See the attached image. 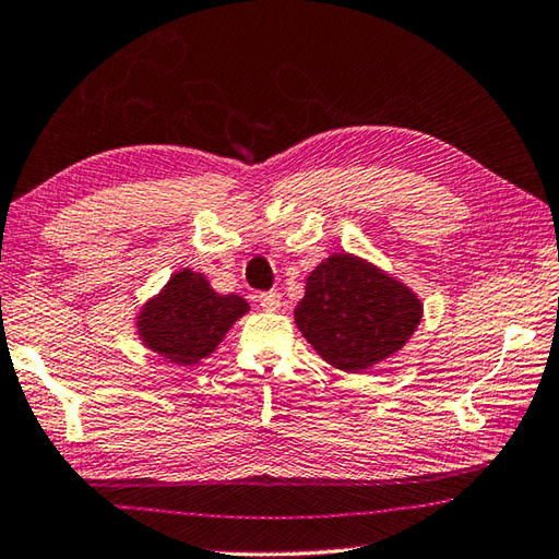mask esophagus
<instances>
[{
    "instance_id": "obj_1",
    "label": "esophagus",
    "mask_w": 559,
    "mask_h": 559,
    "mask_svg": "<svg viewBox=\"0 0 559 559\" xmlns=\"http://www.w3.org/2000/svg\"><path fill=\"white\" fill-rule=\"evenodd\" d=\"M258 304L263 306L265 311H277L280 306H282V294L277 292V289H272V292H263L258 296Z\"/></svg>"
}]
</instances>
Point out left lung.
Listing matches in <instances>:
<instances>
[{
	"mask_svg": "<svg viewBox=\"0 0 559 559\" xmlns=\"http://www.w3.org/2000/svg\"><path fill=\"white\" fill-rule=\"evenodd\" d=\"M423 318L403 282L349 253H335L306 280L296 328L335 369L357 373L395 355Z\"/></svg>",
	"mask_w": 559,
	"mask_h": 559,
	"instance_id": "obj_1",
	"label": "left lung"
}]
</instances>
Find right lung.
<instances>
[{"label": "right lung", "instance_id": "obj_1", "mask_svg": "<svg viewBox=\"0 0 559 559\" xmlns=\"http://www.w3.org/2000/svg\"><path fill=\"white\" fill-rule=\"evenodd\" d=\"M248 311L238 294H216L192 270L176 272L162 294L136 316L142 343L156 355L188 367L216 349L238 318Z\"/></svg>", "mask_w": 559, "mask_h": 559}]
</instances>
